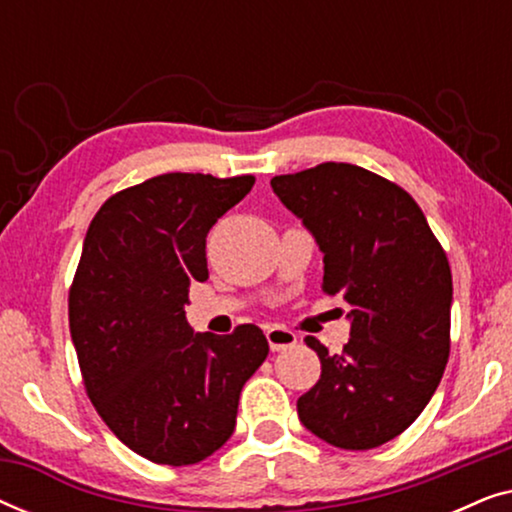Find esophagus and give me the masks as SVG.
Returning a JSON list of instances; mask_svg holds the SVG:
<instances>
[{"label": "esophagus", "instance_id": "34e87169", "mask_svg": "<svg viewBox=\"0 0 512 512\" xmlns=\"http://www.w3.org/2000/svg\"><path fill=\"white\" fill-rule=\"evenodd\" d=\"M265 338H268L272 352H282V349H289V347H293L298 342L296 333H293L291 328L277 326V324L270 326L268 331H265Z\"/></svg>", "mask_w": 512, "mask_h": 512}]
</instances>
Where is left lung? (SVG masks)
Masks as SVG:
<instances>
[{"instance_id": "obj_1", "label": "left lung", "mask_w": 512, "mask_h": 512, "mask_svg": "<svg viewBox=\"0 0 512 512\" xmlns=\"http://www.w3.org/2000/svg\"><path fill=\"white\" fill-rule=\"evenodd\" d=\"M324 254V289L352 312L349 342L328 354L298 398L307 431L340 450H373L431 401L450 356L452 272L410 193L349 163H321L270 181Z\"/></svg>"}]
</instances>
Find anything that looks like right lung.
I'll use <instances>...</instances> for the list:
<instances>
[{
    "mask_svg": "<svg viewBox=\"0 0 512 512\" xmlns=\"http://www.w3.org/2000/svg\"><path fill=\"white\" fill-rule=\"evenodd\" d=\"M254 181L160 174L111 195L83 240L69 289L83 384L114 436L153 464H198L219 450L270 352L254 324L193 333L184 310L188 286L209 277V228Z\"/></svg>",
    "mask_w": 512,
    "mask_h": 512,
    "instance_id": "add662e5",
    "label": "right lung"
}]
</instances>
